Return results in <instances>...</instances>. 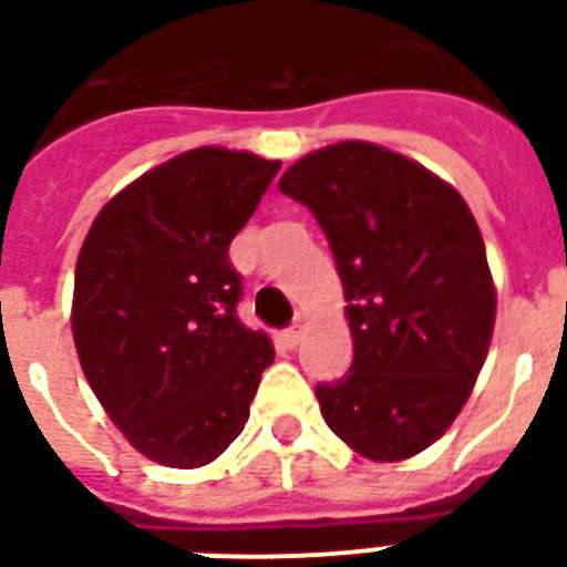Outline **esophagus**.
Segmentation results:
<instances>
[{
  "mask_svg": "<svg viewBox=\"0 0 567 567\" xmlns=\"http://www.w3.org/2000/svg\"><path fill=\"white\" fill-rule=\"evenodd\" d=\"M301 333H305V316L298 313L296 322L289 324L287 331H284V343H287L289 349H296V346L301 343Z\"/></svg>",
  "mask_w": 567,
  "mask_h": 567,
  "instance_id": "1",
  "label": "esophagus"
}]
</instances>
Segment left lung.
<instances>
[{
    "label": "left lung",
    "mask_w": 567,
    "mask_h": 567,
    "mask_svg": "<svg viewBox=\"0 0 567 567\" xmlns=\"http://www.w3.org/2000/svg\"><path fill=\"white\" fill-rule=\"evenodd\" d=\"M278 188L328 236L354 361L316 384L328 429L372 462L432 446L458 416L494 331L497 296L464 197L432 171L367 142L307 153Z\"/></svg>",
    "instance_id": "left-lung-1"
}]
</instances>
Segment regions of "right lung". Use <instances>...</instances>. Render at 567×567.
Instances as JSON below:
<instances>
[{
    "mask_svg": "<svg viewBox=\"0 0 567 567\" xmlns=\"http://www.w3.org/2000/svg\"><path fill=\"white\" fill-rule=\"evenodd\" d=\"M280 162L197 147L117 192L76 260L73 340L87 384L135 450L215 462L248 423L269 337L239 322L230 243Z\"/></svg>",
    "mask_w": 567,
    "mask_h": 567,
    "instance_id": "obj_1",
    "label": "right lung"
}]
</instances>
